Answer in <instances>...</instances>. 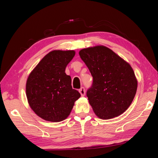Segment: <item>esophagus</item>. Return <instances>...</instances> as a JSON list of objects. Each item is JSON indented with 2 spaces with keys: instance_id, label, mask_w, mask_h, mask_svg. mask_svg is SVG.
I'll return each mask as SVG.
<instances>
[{
  "instance_id": "esophagus-1",
  "label": "esophagus",
  "mask_w": 158,
  "mask_h": 158,
  "mask_svg": "<svg viewBox=\"0 0 158 158\" xmlns=\"http://www.w3.org/2000/svg\"><path fill=\"white\" fill-rule=\"evenodd\" d=\"M79 92L80 93L81 95L82 96H84L85 94V88L84 87H82L80 89H79Z\"/></svg>"
}]
</instances>
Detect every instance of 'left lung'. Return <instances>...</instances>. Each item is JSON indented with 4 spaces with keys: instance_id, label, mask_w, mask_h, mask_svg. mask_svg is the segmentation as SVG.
Masks as SVG:
<instances>
[{
    "instance_id": "obj_1",
    "label": "left lung",
    "mask_w": 158,
    "mask_h": 158,
    "mask_svg": "<svg viewBox=\"0 0 158 158\" xmlns=\"http://www.w3.org/2000/svg\"><path fill=\"white\" fill-rule=\"evenodd\" d=\"M79 55L93 77L86 95L95 114L106 120L123 113L137 89V80L131 65L103 45L83 49Z\"/></svg>"
}]
</instances>
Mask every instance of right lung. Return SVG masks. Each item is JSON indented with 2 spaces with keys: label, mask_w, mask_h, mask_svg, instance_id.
I'll use <instances>...</instances> for the list:
<instances>
[{
  "label": "right lung",
  "mask_w": 158,
  "mask_h": 158,
  "mask_svg": "<svg viewBox=\"0 0 158 158\" xmlns=\"http://www.w3.org/2000/svg\"><path fill=\"white\" fill-rule=\"evenodd\" d=\"M73 50H54L43 58L28 76L26 96L37 116L47 121L60 122L70 114L80 94L71 85L65 73L73 59Z\"/></svg>",
  "instance_id": "obj_1"
}]
</instances>
